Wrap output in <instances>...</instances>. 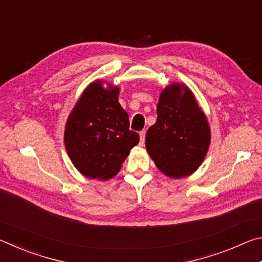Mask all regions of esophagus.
I'll return each mask as SVG.
<instances>
[{
	"label": "esophagus",
	"mask_w": 262,
	"mask_h": 262,
	"mask_svg": "<svg viewBox=\"0 0 262 262\" xmlns=\"http://www.w3.org/2000/svg\"><path fill=\"white\" fill-rule=\"evenodd\" d=\"M140 139H141V141H140V143L143 145L144 144V140H145V130H142L141 133H140Z\"/></svg>",
	"instance_id": "1"
}]
</instances>
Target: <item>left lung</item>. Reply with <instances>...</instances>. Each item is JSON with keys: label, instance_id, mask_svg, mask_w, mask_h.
Instances as JSON below:
<instances>
[{"label": "left lung", "instance_id": "obj_1", "mask_svg": "<svg viewBox=\"0 0 262 262\" xmlns=\"http://www.w3.org/2000/svg\"><path fill=\"white\" fill-rule=\"evenodd\" d=\"M210 143L207 119L183 84H171L159 97L157 121L147 132L145 147L159 170L181 178L196 170Z\"/></svg>", "mask_w": 262, "mask_h": 262}]
</instances>
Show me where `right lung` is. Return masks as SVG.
Wrapping results in <instances>:
<instances>
[{
  "label": "right lung",
  "mask_w": 262,
  "mask_h": 262,
  "mask_svg": "<svg viewBox=\"0 0 262 262\" xmlns=\"http://www.w3.org/2000/svg\"><path fill=\"white\" fill-rule=\"evenodd\" d=\"M119 89L94 82L70 113L64 144L75 167L88 178L110 179L120 171L140 136L118 100Z\"/></svg>",
  "instance_id": "1"
}]
</instances>
